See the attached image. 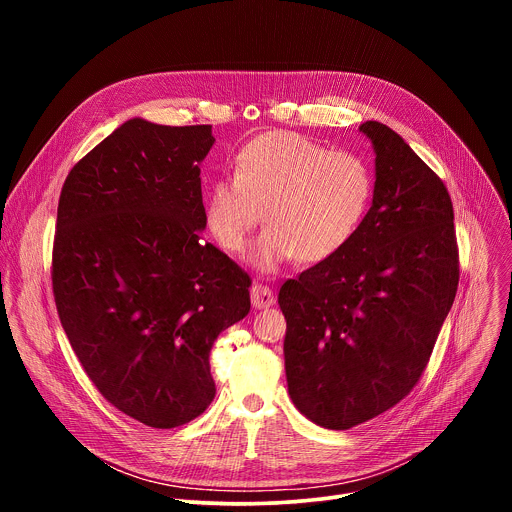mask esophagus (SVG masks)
<instances>
[{"instance_id":"obj_1","label":"esophagus","mask_w":512,"mask_h":512,"mask_svg":"<svg viewBox=\"0 0 512 512\" xmlns=\"http://www.w3.org/2000/svg\"><path fill=\"white\" fill-rule=\"evenodd\" d=\"M251 304H253L255 310H265V308L273 306V304H275V296H273L271 287L261 285V283H255V285L251 287Z\"/></svg>"}]
</instances>
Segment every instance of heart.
<instances>
[{
	"label": "heart",
	"mask_w": 512,
	"mask_h": 512,
	"mask_svg": "<svg viewBox=\"0 0 512 512\" xmlns=\"http://www.w3.org/2000/svg\"><path fill=\"white\" fill-rule=\"evenodd\" d=\"M373 198V174L362 158L330 152L294 133L253 137L235 156L233 176L216 178L204 198L206 225L223 249L239 253L261 233L249 263L273 273L298 257L322 263L356 235Z\"/></svg>",
	"instance_id": "1"
}]
</instances>
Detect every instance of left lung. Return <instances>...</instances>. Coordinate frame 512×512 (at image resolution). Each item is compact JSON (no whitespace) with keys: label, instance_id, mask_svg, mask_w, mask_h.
Listing matches in <instances>:
<instances>
[{"label":"left lung","instance_id":"1","mask_svg":"<svg viewBox=\"0 0 512 512\" xmlns=\"http://www.w3.org/2000/svg\"><path fill=\"white\" fill-rule=\"evenodd\" d=\"M373 204L350 243L279 289L285 377L302 415L350 429L419 381L456 298L454 208L444 182L379 121Z\"/></svg>","mask_w":512,"mask_h":512}]
</instances>
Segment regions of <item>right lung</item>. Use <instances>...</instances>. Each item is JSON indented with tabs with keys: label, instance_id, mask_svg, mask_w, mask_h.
<instances>
[{
	"label": "right lung",
	"instance_id": "right-lung-1",
	"mask_svg": "<svg viewBox=\"0 0 512 512\" xmlns=\"http://www.w3.org/2000/svg\"><path fill=\"white\" fill-rule=\"evenodd\" d=\"M210 125L133 117L66 176L52 251L60 324L99 393L158 429L214 399L210 348L251 310V279L204 243Z\"/></svg>",
	"mask_w": 512,
	"mask_h": 512
}]
</instances>
